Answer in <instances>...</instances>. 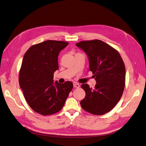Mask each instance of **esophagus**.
<instances>
[{"label": "esophagus", "mask_w": 146, "mask_h": 146, "mask_svg": "<svg viewBox=\"0 0 146 146\" xmlns=\"http://www.w3.org/2000/svg\"><path fill=\"white\" fill-rule=\"evenodd\" d=\"M73 87L74 88H79V87H80V85H79V84H78L77 83H73Z\"/></svg>", "instance_id": "1"}]
</instances>
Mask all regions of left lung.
<instances>
[{
  "instance_id": "left-lung-1",
  "label": "left lung",
  "mask_w": 146,
  "mask_h": 146,
  "mask_svg": "<svg viewBox=\"0 0 146 146\" xmlns=\"http://www.w3.org/2000/svg\"><path fill=\"white\" fill-rule=\"evenodd\" d=\"M76 46L87 54L97 83L94 88L87 84L81 86L86 97L80 105L89 113L104 115L115 107L122 96L126 75L123 61L116 49L98 39L79 42Z\"/></svg>"
}]
</instances>
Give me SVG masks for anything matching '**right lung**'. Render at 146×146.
Returning <instances> with one entry per match:
<instances>
[{"mask_svg":"<svg viewBox=\"0 0 146 146\" xmlns=\"http://www.w3.org/2000/svg\"><path fill=\"white\" fill-rule=\"evenodd\" d=\"M68 42L47 40L31 46L23 57L19 84L30 107L42 115H52L63 107L73 88L71 82H54L59 69V52Z\"/></svg>","mask_w":146,"mask_h":146,"instance_id":"1","label":"right lung"}]
</instances>
